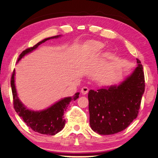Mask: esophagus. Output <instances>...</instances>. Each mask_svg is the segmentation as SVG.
Instances as JSON below:
<instances>
[{
  "instance_id": "esophagus-1",
  "label": "esophagus",
  "mask_w": 158,
  "mask_h": 158,
  "mask_svg": "<svg viewBox=\"0 0 158 158\" xmlns=\"http://www.w3.org/2000/svg\"><path fill=\"white\" fill-rule=\"evenodd\" d=\"M88 92H89V88L88 87L84 86L82 88V89H81V93H82L83 95L88 94Z\"/></svg>"
}]
</instances>
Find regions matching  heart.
Returning a JSON list of instances; mask_svg holds the SVG:
<instances>
[{"label":"heart","instance_id":"heart-1","mask_svg":"<svg viewBox=\"0 0 158 158\" xmlns=\"http://www.w3.org/2000/svg\"><path fill=\"white\" fill-rule=\"evenodd\" d=\"M105 45L99 41H92L88 45V53H98L101 51L104 47Z\"/></svg>","mask_w":158,"mask_h":158}]
</instances>
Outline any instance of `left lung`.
Here are the masks:
<instances>
[{"label": "left lung", "mask_w": 158, "mask_h": 158, "mask_svg": "<svg viewBox=\"0 0 158 158\" xmlns=\"http://www.w3.org/2000/svg\"><path fill=\"white\" fill-rule=\"evenodd\" d=\"M132 73L118 85L88 93L89 125L99 135H110L127 128L137 117L145 89L140 60Z\"/></svg>", "instance_id": "1"}]
</instances>
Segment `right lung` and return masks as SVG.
<instances>
[{
  "label": "right lung",
  "mask_w": 158,
  "mask_h": 158,
  "mask_svg": "<svg viewBox=\"0 0 158 158\" xmlns=\"http://www.w3.org/2000/svg\"><path fill=\"white\" fill-rule=\"evenodd\" d=\"M59 35H56L46 38L30 48L26 49L18 57V62L26 54L35 50L40 45L46 41L58 38ZM15 70H14L11 77V88L13 95L14 108L18 115L23 119L26 125L31 128L33 131L47 135H55L56 133L63 130L66 121L64 119V111L67 109L69 105L72 101H75L79 98V92L76 93L73 97H67L55 103L50 107L42 110L40 111H34L27 109L20 102L18 97L15 86Z\"/></svg>",
  "instance_id": "right-lung-1"
}]
</instances>
